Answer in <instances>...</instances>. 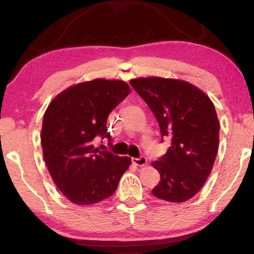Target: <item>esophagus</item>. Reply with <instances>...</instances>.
I'll return each instance as SVG.
<instances>
[{
    "mask_svg": "<svg viewBox=\"0 0 254 254\" xmlns=\"http://www.w3.org/2000/svg\"><path fill=\"white\" fill-rule=\"evenodd\" d=\"M132 162L137 167H143V166L147 165L148 161H147V158H145V157H140V158H133Z\"/></svg>",
    "mask_w": 254,
    "mask_h": 254,
    "instance_id": "34e87169",
    "label": "esophagus"
}]
</instances>
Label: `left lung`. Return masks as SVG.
Returning a JSON list of instances; mask_svg holds the SVG:
<instances>
[{
  "instance_id": "obj_1",
  "label": "left lung",
  "mask_w": 254,
  "mask_h": 254,
  "mask_svg": "<svg viewBox=\"0 0 254 254\" xmlns=\"http://www.w3.org/2000/svg\"><path fill=\"white\" fill-rule=\"evenodd\" d=\"M153 112L161 136L170 147L152 167L160 183L152 189L159 199L183 203L204 186L212 171L220 143V122L213 102L186 80L139 77L130 80Z\"/></svg>"
}]
</instances>
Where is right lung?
<instances>
[{"mask_svg": "<svg viewBox=\"0 0 254 254\" xmlns=\"http://www.w3.org/2000/svg\"><path fill=\"white\" fill-rule=\"evenodd\" d=\"M131 92L124 80L96 78L71 85L47 107L41 128L45 162L56 186L76 205H93L117 190L131 158L100 151L111 139L107 117Z\"/></svg>", "mask_w": 254, "mask_h": 254, "instance_id": "add662e5", "label": "right lung"}]
</instances>
